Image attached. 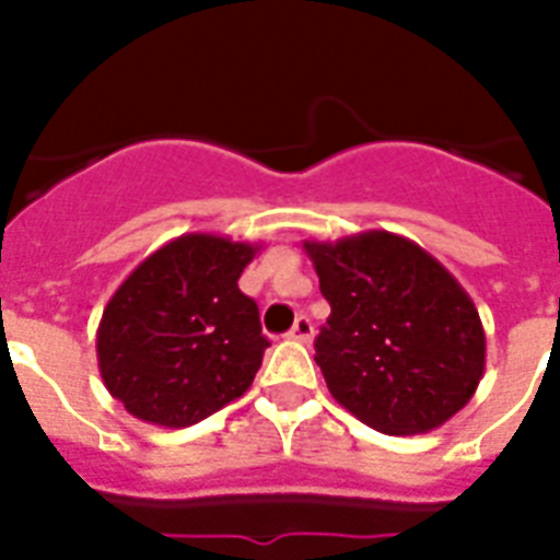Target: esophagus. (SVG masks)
<instances>
[{"label": "esophagus", "instance_id": "obj_1", "mask_svg": "<svg viewBox=\"0 0 560 560\" xmlns=\"http://www.w3.org/2000/svg\"><path fill=\"white\" fill-rule=\"evenodd\" d=\"M288 337L296 342H311L314 340V323H311L307 316H299L296 323H293V328H290Z\"/></svg>", "mask_w": 560, "mask_h": 560}]
</instances>
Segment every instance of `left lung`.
I'll list each match as a JSON object with an SVG mask.
<instances>
[{
  "label": "left lung",
  "mask_w": 560,
  "mask_h": 560,
  "mask_svg": "<svg viewBox=\"0 0 560 560\" xmlns=\"http://www.w3.org/2000/svg\"><path fill=\"white\" fill-rule=\"evenodd\" d=\"M331 316L316 337L328 392L377 433H430L451 421L486 372L474 299L416 241L369 229L305 241Z\"/></svg>",
  "instance_id": "left-lung-1"
}]
</instances>
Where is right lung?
Wrapping results in <instances>:
<instances>
[{
  "mask_svg": "<svg viewBox=\"0 0 560 560\" xmlns=\"http://www.w3.org/2000/svg\"><path fill=\"white\" fill-rule=\"evenodd\" d=\"M258 249L188 232L118 284L95 349L101 381L130 416L171 430L191 427L253 386L270 342L237 279Z\"/></svg>",
  "mask_w": 560,
  "mask_h": 560,
  "instance_id": "obj_1",
  "label": "right lung"
}]
</instances>
